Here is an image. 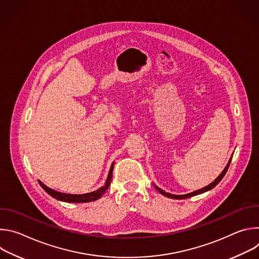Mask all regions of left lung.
Wrapping results in <instances>:
<instances>
[{"label": "left lung", "mask_w": 259, "mask_h": 259, "mask_svg": "<svg viewBox=\"0 0 259 259\" xmlns=\"http://www.w3.org/2000/svg\"><path fill=\"white\" fill-rule=\"evenodd\" d=\"M231 161H232V158L230 159V161H229V163H228V165H227V167L225 168V170L221 172V174L212 182V183H210L209 186H207V187H205V188H203L202 190H199V191H196V192H193V193H191V194H187V195H172V194H169V193H165L164 191H162L161 189H159L158 187H156V189L158 190V192H160L162 195H164V196H166V197H168V198H171V199H178V200H181V199H187V198H190V197H193V196H196V195H200V194H203V193H205V192H207V191H210V190H212L215 186H217V184L220 182V180L224 178V176L226 175V173H227V171H228V169H229V167H230V164H231Z\"/></svg>", "instance_id": "8db88e82"}]
</instances>
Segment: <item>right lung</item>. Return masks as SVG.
I'll return each instance as SVG.
<instances>
[{
    "instance_id": "obj_1",
    "label": "right lung",
    "mask_w": 259,
    "mask_h": 259,
    "mask_svg": "<svg viewBox=\"0 0 259 259\" xmlns=\"http://www.w3.org/2000/svg\"><path fill=\"white\" fill-rule=\"evenodd\" d=\"M113 169H114V163L112 164V167H110L106 182L104 184V187L100 188L99 190L89 193V194H84V195H70V194H63V193H59L56 192L54 190L49 189L48 187H46L44 183H42L41 181H39L40 186L53 198H55L56 200L59 201H63V202H69V203H87V202H92L95 200H98L104 193L105 191L108 189V187L110 186V181H112V177H113Z\"/></svg>"
}]
</instances>
